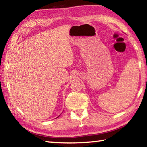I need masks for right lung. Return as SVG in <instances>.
I'll list each match as a JSON object with an SVG mask.
<instances>
[{
    "instance_id": "1",
    "label": "right lung",
    "mask_w": 147,
    "mask_h": 147,
    "mask_svg": "<svg viewBox=\"0 0 147 147\" xmlns=\"http://www.w3.org/2000/svg\"><path fill=\"white\" fill-rule=\"evenodd\" d=\"M58 117H59V116H58ZM58 117H57V118H58Z\"/></svg>"
}]
</instances>
